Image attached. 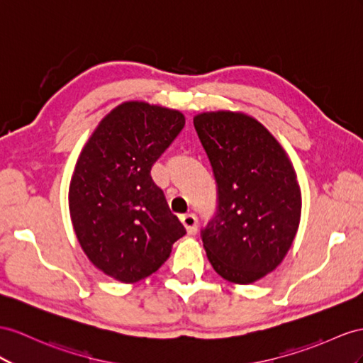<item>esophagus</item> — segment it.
<instances>
[{"instance_id": "1", "label": "esophagus", "mask_w": 363, "mask_h": 363, "mask_svg": "<svg viewBox=\"0 0 363 363\" xmlns=\"http://www.w3.org/2000/svg\"><path fill=\"white\" fill-rule=\"evenodd\" d=\"M181 222L184 227L187 228L189 235H194L198 231V216L194 213H185V215H181Z\"/></svg>"}]
</instances>
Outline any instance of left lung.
Masks as SVG:
<instances>
[{"label":"left lung","instance_id":"left-lung-1","mask_svg":"<svg viewBox=\"0 0 363 363\" xmlns=\"http://www.w3.org/2000/svg\"><path fill=\"white\" fill-rule=\"evenodd\" d=\"M216 181L201 238L215 272L252 284L282 262L301 220V190L284 148L256 119L231 111L193 119Z\"/></svg>","mask_w":363,"mask_h":363}]
</instances>
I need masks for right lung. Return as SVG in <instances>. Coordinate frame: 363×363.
<instances>
[{"instance_id":"1","label":"right lung","mask_w":363,"mask_h":363,"mask_svg":"<svg viewBox=\"0 0 363 363\" xmlns=\"http://www.w3.org/2000/svg\"><path fill=\"white\" fill-rule=\"evenodd\" d=\"M184 124L178 110L124 102L79 155L69 190L73 228L91 264L116 281L155 273L185 235L150 174Z\"/></svg>"}]
</instances>
